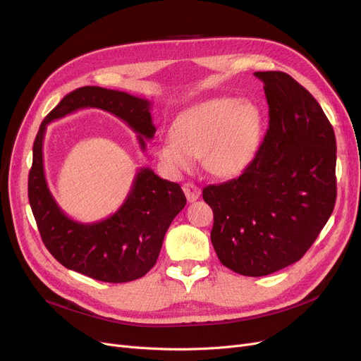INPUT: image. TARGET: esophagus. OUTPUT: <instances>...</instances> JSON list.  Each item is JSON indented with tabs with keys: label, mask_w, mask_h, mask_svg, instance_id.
<instances>
[{
	"label": "esophagus",
	"mask_w": 361,
	"mask_h": 361,
	"mask_svg": "<svg viewBox=\"0 0 361 361\" xmlns=\"http://www.w3.org/2000/svg\"><path fill=\"white\" fill-rule=\"evenodd\" d=\"M183 192L188 202H196L200 197V188L195 183H185L183 185Z\"/></svg>",
	"instance_id": "34e87169"
}]
</instances>
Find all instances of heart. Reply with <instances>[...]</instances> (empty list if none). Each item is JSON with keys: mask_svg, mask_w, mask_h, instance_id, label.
Returning a JSON list of instances; mask_svg holds the SVG:
<instances>
[{"mask_svg": "<svg viewBox=\"0 0 361 361\" xmlns=\"http://www.w3.org/2000/svg\"><path fill=\"white\" fill-rule=\"evenodd\" d=\"M262 118L250 102L211 99L183 112L171 127V140L158 147L168 168L185 171L202 158L207 173L231 177L249 165L259 146Z\"/></svg>", "mask_w": 361, "mask_h": 361, "instance_id": "1", "label": "heart"}]
</instances>
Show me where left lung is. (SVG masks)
Returning a JSON list of instances; mask_svg holds the SVG:
<instances>
[{
    "label": "left lung",
    "instance_id": "1",
    "mask_svg": "<svg viewBox=\"0 0 361 361\" xmlns=\"http://www.w3.org/2000/svg\"><path fill=\"white\" fill-rule=\"evenodd\" d=\"M269 128L238 178L203 188L214 211L211 241L224 267L264 276L298 262L336 199V140L312 93L282 71H256Z\"/></svg>",
    "mask_w": 361,
    "mask_h": 361
}]
</instances>
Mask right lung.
<instances>
[{
    "instance_id": "add662e5",
    "label": "right lung",
    "mask_w": 361,
    "mask_h": 361,
    "mask_svg": "<svg viewBox=\"0 0 361 361\" xmlns=\"http://www.w3.org/2000/svg\"><path fill=\"white\" fill-rule=\"evenodd\" d=\"M82 108H99L123 120L136 133L140 149L155 135L150 102L126 92L99 86L79 87L61 99L42 121L33 143L29 202L49 253L67 269L104 282H128L146 275L159 256L171 222L185 206L177 183L140 168L120 209L99 222L68 218L52 197L44 171V136L48 123Z\"/></svg>"
}]
</instances>
